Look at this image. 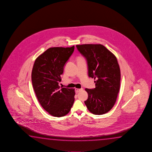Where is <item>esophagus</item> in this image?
<instances>
[{"label": "esophagus", "mask_w": 152, "mask_h": 152, "mask_svg": "<svg viewBox=\"0 0 152 152\" xmlns=\"http://www.w3.org/2000/svg\"><path fill=\"white\" fill-rule=\"evenodd\" d=\"M83 90V88H81V89H79V88H76V89H75V92H76V93H79V92H80V91H81V90Z\"/></svg>", "instance_id": "1"}]
</instances>
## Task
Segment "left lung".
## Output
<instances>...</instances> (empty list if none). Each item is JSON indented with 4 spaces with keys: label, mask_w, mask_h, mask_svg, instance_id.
I'll list each match as a JSON object with an SVG mask.
<instances>
[{
    "label": "left lung",
    "mask_w": 152,
    "mask_h": 152,
    "mask_svg": "<svg viewBox=\"0 0 152 152\" xmlns=\"http://www.w3.org/2000/svg\"><path fill=\"white\" fill-rule=\"evenodd\" d=\"M76 46L87 60L89 77L96 79L95 88L85 89L88 95L85 104L91 113H106L114 105L120 88L121 72L117 58L101 44Z\"/></svg>",
    "instance_id": "obj_1"
}]
</instances>
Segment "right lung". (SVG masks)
I'll return each instance as SVG.
<instances>
[{
  "label": "right lung",
  "instance_id": "add662e5",
  "mask_svg": "<svg viewBox=\"0 0 152 152\" xmlns=\"http://www.w3.org/2000/svg\"><path fill=\"white\" fill-rule=\"evenodd\" d=\"M74 49L75 46L50 47L34 63L31 79L37 98L44 110L55 117L66 115L75 102V89H61L58 85L65 64Z\"/></svg>",
  "mask_w": 152,
  "mask_h": 152
}]
</instances>
